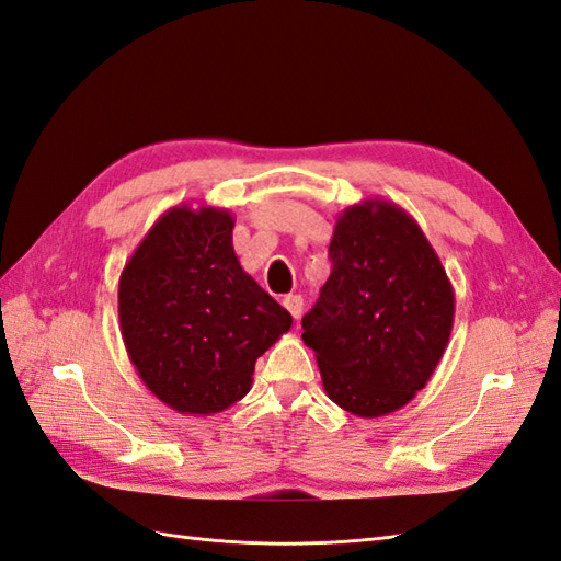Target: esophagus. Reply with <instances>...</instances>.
<instances>
[{"mask_svg": "<svg viewBox=\"0 0 561 561\" xmlns=\"http://www.w3.org/2000/svg\"><path fill=\"white\" fill-rule=\"evenodd\" d=\"M282 306L291 312L294 320H298L300 312H304V298H300L298 294H289V296L282 298Z\"/></svg>", "mask_w": 561, "mask_h": 561, "instance_id": "34e87169", "label": "esophagus"}]
</instances>
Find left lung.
<instances>
[{
    "label": "left lung",
    "mask_w": 561,
    "mask_h": 561,
    "mask_svg": "<svg viewBox=\"0 0 561 561\" xmlns=\"http://www.w3.org/2000/svg\"><path fill=\"white\" fill-rule=\"evenodd\" d=\"M332 275L304 318L327 396L357 417L408 405L450 341L453 284L440 257L393 201L365 198L339 215Z\"/></svg>",
    "instance_id": "obj_1"
}]
</instances>
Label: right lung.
Wrapping results in <instances>:
<instances>
[{
	"label": "right lung",
	"instance_id": "right-lung-1",
	"mask_svg": "<svg viewBox=\"0 0 561 561\" xmlns=\"http://www.w3.org/2000/svg\"><path fill=\"white\" fill-rule=\"evenodd\" d=\"M227 208L165 210L125 263L118 318L144 386L180 414L210 417L251 391L255 360L291 314L243 272Z\"/></svg>",
	"mask_w": 561,
	"mask_h": 561
}]
</instances>
